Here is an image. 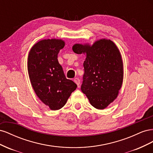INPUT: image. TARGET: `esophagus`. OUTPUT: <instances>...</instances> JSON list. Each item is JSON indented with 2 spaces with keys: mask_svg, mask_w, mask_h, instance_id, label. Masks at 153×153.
<instances>
[{
  "mask_svg": "<svg viewBox=\"0 0 153 153\" xmlns=\"http://www.w3.org/2000/svg\"><path fill=\"white\" fill-rule=\"evenodd\" d=\"M74 82H75V84L78 85V87H79V85H80V80L79 78H75V79H74Z\"/></svg>",
  "mask_w": 153,
  "mask_h": 153,
  "instance_id": "esophagus-1",
  "label": "esophagus"
}]
</instances>
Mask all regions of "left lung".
<instances>
[{
    "label": "left lung",
    "instance_id": "obj_1",
    "mask_svg": "<svg viewBox=\"0 0 153 153\" xmlns=\"http://www.w3.org/2000/svg\"><path fill=\"white\" fill-rule=\"evenodd\" d=\"M73 51L86 53L81 90L92 106L102 110L116 99L123 81V63L117 46L101 39L92 46L75 44Z\"/></svg>",
    "mask_w": 153,
    "mask_h": 153
}]
</instances>
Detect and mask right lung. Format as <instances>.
Returning a JSON list of instances; mask_svg holds the SVG:
<instances>
[{
	"mask_svg": "<svg viewBox=\"0 0 153 153\" xmlns=\"http://www.w3.org/2000/svg\"><path fill=\"white\" fill-rule=\"evenodd\" d=\"M65 43L62 39H43L30 49L27 61L29 76L36 95L52 110L65 105L77 85L67 79L57 55Z\"/></svg>",
	"mask_w": 153,
	"mask_h": 153,
	"instance_id": "1",
	"label": "right lung"
}]
</instances>
